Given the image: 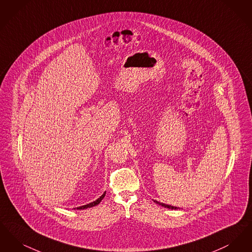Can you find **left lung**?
<instances>
[{"label":"left lung","instance_id":"left-lung-1","mask_svg":"<svg viewBox=\"0 0 252 252\" xmlns=\"http://www.w3.org/2000/svg\"><path fill=\"white\" fill-rule=\"evenodd\" d=\"M154 202H156L157 204H158V205H160V206H162V207H164V208L171 209V210H178V209H180V208H178V207H174V206L167 205V204L161 203V202H158L157 200H154Z\"/></svg>","mask_w":252,"mask_h":252}]
</instances>
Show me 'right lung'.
<instances>
[{
  "label": "right lung",
  "mask_w": 252,
  "mask_h": 252,
  "mask_svg": "<svg viewBox=\"0 0 252 252\" xmlns=\"http://www.w3.org/2000/svg\"><path fill=\"white\" fill-rule=\"evenodd\" d=\"M105 194H106V192H104L98 199H96L95 201H94V202H92V203L87 204V205H84V206H81V207H77L76 209L77 210H84V209H88V208H92V207H94L96 205H98V204L101 202V200L105 197Z\"/></svg>",
  "instance_id": "1"
}]
</instances>
